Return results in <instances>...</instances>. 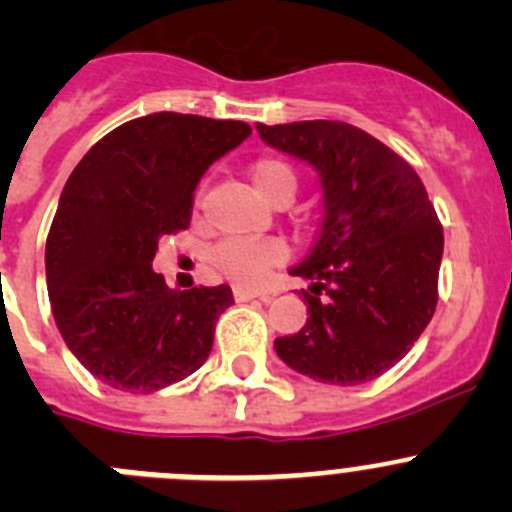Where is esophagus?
Here are the masks:
<instances>
[{
  "instance_id": "1",
  "label": "esophagus",
  "mask_w": 512,
  "mask_h": 512,
  "mask_svg": "<svg viewBox=\"0 0 512 512\" xmlns=\"http://www.w3.org/2000/svg\"><path fill=\"white\" fill-rule=\"evenodd\" d=\"M262 293H255V290H245V288H234V300L237 303H247V300L252 298H260Z\"/></svg>"
}]
</instances>
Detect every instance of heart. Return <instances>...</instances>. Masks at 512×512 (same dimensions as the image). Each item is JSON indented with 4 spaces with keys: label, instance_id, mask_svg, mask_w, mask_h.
<instances>
[{
    "label": "heart",
    "instance_id": "obj_1",
    "mask_svg": "<svg viewBox=\"0 0 512 512\" xmlns=\"http://www.w3.org/2000/svg\"><path fill=\"white\" fill-rule=\"evenodd\" d=\"M255 191L265 202L285 207L298 189L295 169L283 159L265 156L250 166ZM288 247L280 240H224L212 250V265L240 288H260L267 272L285 262Z\"/></svg>",
    "mask_w": 512,
    "mask_h": 512
}]
</instances>
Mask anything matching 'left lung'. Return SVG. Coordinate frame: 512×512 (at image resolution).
<instances>
[{"label": "left lung", "instance_id": "obj_1", "mask_svg": "<svg viewBox=\"0 0 512 512\" xmlns=\"http://www.w3.org/2000/svg\"><path fill=\"white\" fill-rule=\"evenodd\" d=\"M272 148L318 169L323 227L290 275L308 321L275 338L290 369L323 384L376 379L407 356L437 308L444 234L417 171L379 138L343 121L257 123Z\"/></svg>", "mask_w": 512, "mask_h": 512}]
</instances>
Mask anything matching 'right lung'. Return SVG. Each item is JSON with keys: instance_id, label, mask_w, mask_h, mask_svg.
Returning a JSON list of instances; mask_svg holds the SVG:
<instances>
[{"instance_id": "obj_1", "label": "right lung", "mask_w": 512, "mask_h": 512, "mask_svg": "<svg viewBox=\"0 0 512 512\" xmlns=\"http://www.w3.org/2000/svg\"><path fill=\"white\" fill-rule=\"evenodd\" d=\"M250 133L151 113L100 138L70 174L47 234V293L70 351L113 389L151 394L207 361L232 290H171L151 262L164 234L189 227L204 171Z\"/></svg>"}]
</instances>
